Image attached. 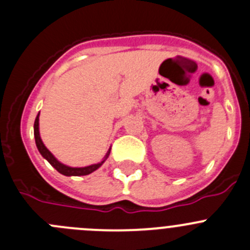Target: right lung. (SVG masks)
<instances>
[{
    "mask_svg": "<svg viewBox=\"0 0 250 250\" xmlns=\"http://www.w3.org/2000/svg\"><path fill=\"white\" fill-rule=\"evenodd\" d=\"M34 137H35V144H37V147H38V151L40 152V154H42V157H44L45 159H46L47 162L50 163V165L52 166V167L55 168L56 170H58L59 173H61V174L66 175V177H71V175H73V177H80V175H88L91 174L92 172H94V170L98 169L99 167H101L102 165H103L104 162H105V159L108 158L109 153H110V148H109L108 153L105 154V157H104V161H102L101 163H97V165H92V166H88V167H81V168H73V167H68V166L63 165V163L59 162L58 159L54 157V154L51 153V152L49 151V149L45 147V145L42 144V139H40V134H39V114L37 115V118H35V121H34Z\"/></svg>",
    "mask_w": 250,
    "mask_h": 250,
    "instance_id": "1",
    "label": "right lung"
}]
</instances>
